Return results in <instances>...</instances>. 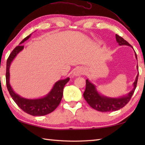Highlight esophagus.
Here are the masks:
<instances>
[{
	"mask_svg": "<svg viewBox=\"0 0 145 145\" xmlns=\"http://www.w3.org/2000/svg\"><path fill=\"white\" fill-rule=\"evenodd\" d=\"M85 72L84 69L82 67H78L74 70V72H73V75L74 76H80L81 75H83Z\"/></svg>",
	"mask_w": 145,
	"mask_h": 145,
	"instance_id": "esophagus-1",
	"label": "esophagus"
}]
</instances>
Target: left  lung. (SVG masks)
I'll list each match as a JSON object with an SVG mask.
<instances>
[{
	"instance_id": "8db88e82",
	"label": "left lung",
	"mask_w": 145,
	"mask_h": 145,
	"mask_svg": "<svg viewBox=\"0 0 145 145\" xmlns=\"http://www.w3.org/2000/svg\"><path fill=\"white\" fill-rule=\"evenodd\" d=\"M115 36L116 42L118 43L120 45H128L132 47V46L130 45L128 42L124 40V39H123L121 37L117 34H116ZM132 48H133L132 47ZM135 55L137 60V54L135 52ZM137 68L138 70V66ZM138 75H139V73L137 74L136 79H135L133 84V90L129 92L125 96L119 98H110L101 95L97 91L96 86L89 81V80L87 79V80H86V88L84 93V97L89 104V105L93 108V109L99 111V112H106L120 110L125 106L130 100L135 90V88L137 87Z\"/></svg>"
}]
</instances>
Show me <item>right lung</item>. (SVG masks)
<instances>
[{"mask_svg": "<svg viewBox=\"0 0 145 145\" xmlns=\"http://www.w3.org/2000/svg\"><path fill=\"white\" fill-rule=\"evenodd\" d=\"M31 35L32 33L24 39L20 43L19 45L17 46L9 55L6 67V84L12 99L24 112L32 116H44L53 112L60 104L63 96V88L67 83L69 81L70 78L68 77L57 82L50 91L45 97L40 98L27 99L15 93L10 85V66L17 54L24 49V46L22 44L27 40Z\"/></svg>", "mask_w": 145, "mask_h": 145, "instance_id": "add662e5", "label": "right lung"}]
</instances>
